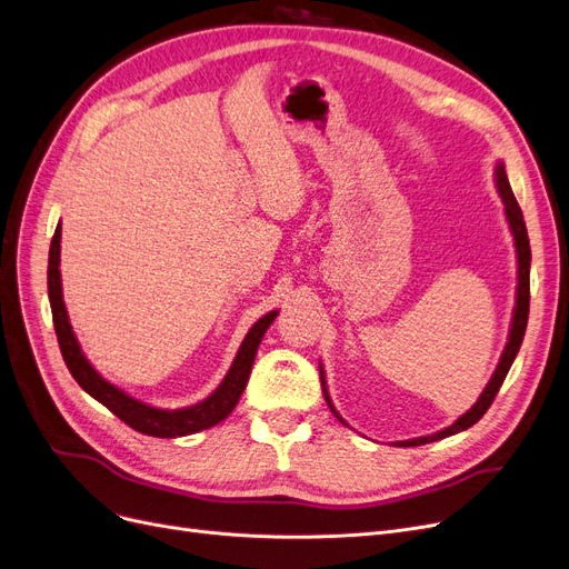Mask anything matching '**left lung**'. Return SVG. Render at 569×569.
I'll return each instance as SVG.
<instances>
[{
	"label": "left lung",
	"mask_w": 569,
	"mask_h": 569,
	"mask_svg": "<svg viewBox=\"0 0 569 569\" xmlns=\"http://www.w3.org/2000/svg\"><path fill=\"white\" fill-rule=\"evenodd\" d=\"M495 184H497V193L499 198H502L505 202V214H507V221H509V229H511V236H513V244H516V257H518V287H516V308H513V317H511V329H509V340L505 346V352L502 357H499V363L497 369L490 378V382L486 385V390L481 392V397L476 399V403L469 408L467 413H462L456 422H452L450 427L441 429V431H435V435L429 437H418V439H408V441H397L395 446H422V443H431V441H439V439H446V437H452L458 435V431H465L469 429L471 425L479 422L483 418V413L490 408L492 399L497 397L499 388H502V382L511 369V363L520 350V343H522V336H526V327H528V315H530V240H528V229H526V221H522V212H520V206L518 200L511 191V184L507 179V170H505V163L499 161L497 168H495ZM320 380H322V392H325V399L329 403V408L333 411V416L346 425V420L340 418L336 413V408L329 399V392H327V380H325V371L320 367Z\"/></svg>",
	"instance_id": "obj_1"
}]
</instances>
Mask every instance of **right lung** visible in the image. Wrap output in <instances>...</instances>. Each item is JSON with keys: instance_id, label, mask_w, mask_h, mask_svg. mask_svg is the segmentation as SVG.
I'll list each match as a JSON object with an SVG mask.
<instances>
[{"instance_id": "1", "label": "right lung", "mask_w": 569, "mask_h": 569, "mask_svg": "<svg viewBox=\"0 0 569 569\" xmlns=\"http://www.w3.org/2000/svg\"><path fill=\"white\" fill-rule=\"evenodd\" d=\"M60 233H62V229L58 223V229L51 240V249H49V301H51L53 327H56L62 359L81 388L90 397L98 399L102 406H107L109 411L117 418H121L128 427H132L134 431H142V435H147V437H158V439L187 437V435H196V431H200V429L214 427L223 418H229L236 403L240 401V395L247 388V380H249V373H252V363H254L259 343H261L266 329L278 317V310H270L268 315H263L261 320L247 331L229 373L223 376L219 388L208 399H202L187 408H174V411L149 406L140 399L126 395L121 388H117V385L104 380L93 369V363H90L86 359V355L81 352V346L72 331L70 317H67V308L62 301Z\"/></svg>"}]
</instances>
